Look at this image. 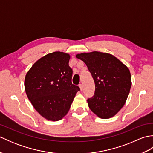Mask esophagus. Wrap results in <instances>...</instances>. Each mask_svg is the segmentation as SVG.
I'll return each instance as SVG.
<instances>
[{"instance_id":"34e87169","label":"esophagus","mask_w":153,"mask_h":153,"mask_svg":"<svg viewBox=\"0 0 153 153\" xmlns=\"http://www.w3.org/2000/svg\"><path fill=\"white\" fill-rule=\"evenodd\" d=\"M79 87H80V89H81V91H82L83 90V85L82 83H80L79 85Z\"/></svg>"}]
</instances>
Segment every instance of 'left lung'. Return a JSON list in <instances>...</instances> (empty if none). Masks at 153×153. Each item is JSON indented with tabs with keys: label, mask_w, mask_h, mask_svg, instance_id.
I'll use <instances>...</instances> for the list:
<instances>
[{
	"label": "left lung",
	"mask_w": 153,
	"mask_h": 153,
	"mask_svg": "<svg viewBox=\"0 0 153 153\" xmlns=\"http://www.w3.org/2000/svg\"><path fill=\"white\" fill-rule=\"evenodd\" d=\"M76 57L83 61L93 78L95 91L87 102L91 111L99 118L114 116L126 101L131 86L128 67L113 55L94 51Z\"/></svg>",
	"instance_id": "left-lung-1"
}]
</instances>
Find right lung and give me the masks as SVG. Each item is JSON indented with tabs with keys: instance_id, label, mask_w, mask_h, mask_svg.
<instances>
[{
	"instance_id": "1",
	"label": "right lung",
	"mask_w": 153,
	"mask_h": 153,
	"mask_svg": "<svg viewBox=\"0 0 153 153\" xmlns=\"http://www.w3.org/2000/svg\"><path fill=\"white\" fill-rule=\"evenodd\" d=\"M70 55L54 52L35 62L25 78V90L35 109L48 120L67 114L79 87L71 83Z\"/></svg>"
}]
</instances>
